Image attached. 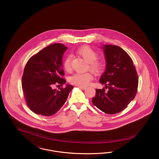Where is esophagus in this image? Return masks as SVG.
<instances>
[{"instance_id": "obj_1", "label": "esophagus", "mask_w": 159, "mask_h": 159, "mask_svg": "<svg viewBox=\"0 0 159 159\" xmlns=\"http://www.w3.org/2000/svg\"><path fill=\"white\" fill-rule=\"evenodd\" d=\"M79 88H80V89H86V87H84V86H77Z\"/></svg>"}]
</instances>
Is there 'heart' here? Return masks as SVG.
Listing matches in <instances>:
<instances>
[{
  "label": "heart",
  "mask_w": 159,
  "mask_h": 159,
  "mask_svg": "<svg viewBox=\"0 0 159 159\" xmlns=\"http://www.w3.org/2000/svg\"><path fill=\"white\" fill-rule=\"evenodd\" d=\"M77 53L80 55L84 60L89 63V68L95 74L100 73L103 68L102 62L97 61L98 54L89 46H83L79 48ZM71 57L67 56L63 63V66L66 71H69L71 69ZM93 77L91 73L86 72L84 73H75L70 77V82L76 86H86L91 82Z\"/></svg>",
  "instance_id": "obj_1"
}]
</instances>
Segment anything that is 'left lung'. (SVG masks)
<instances>
[{
	"mask_svg": "<svg viewBox=\"0 0 159 159\" xmlns=\"http://www.w3.org/2000/svg\"><path fill=\"white\" fill-rule=\"evenodd\" d=\"M101 49L104 50L106 68L99 82L105 84V88L96 89L92 102L105 113H118L125 110L136 95L137 73L131 58L120 47L105 45Z\"/></svg>",
	"mask_w": 159,
	"mask_h": 159,
	"instance_id": "8db88e82",
	"label": "left lung"
}]
</instances>
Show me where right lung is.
Listing matches in <instances>:
<instances>
[{
    "mask_svg": "<svg viewBox=\"0 0 159 159\" xmlns=\"http://www.w3.org/2000/svg\"><path fill=\"white\" fill-rule=\"evenodd\" d=\"M67 47L61 43L48 46L27 61L22 77L23 93L28 107L37 114L50 116L64 104L73 86L66 84L57 91L53 84H65L62 57ZM59 86V85H58Z\"/></svg>",
    "mask_w": 159,
    "mask_h": 159,
    "instance_id": "right-lung-1",
    "label": "right lung"
}]
</instances>
